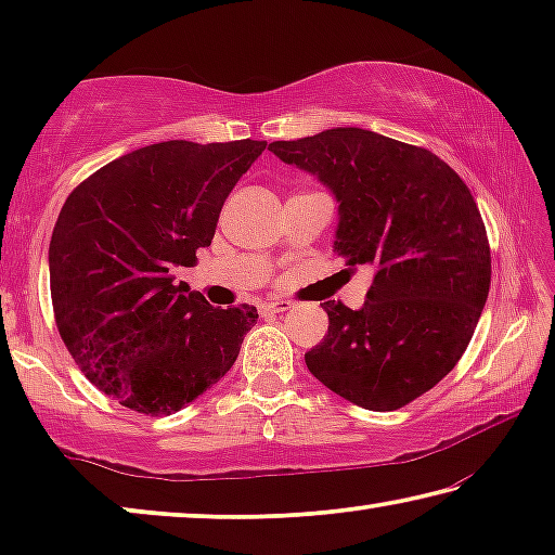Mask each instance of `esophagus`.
<instances>
[{
  "label": "esophagus",
  "instance_id": "obj_1",
  "mask_svg": "<svg viewBox=\"0 0 555 555\" xmlns=\"http://www.w3.org/2000/svg\"><path fill=\"white\" fill-rule=\"evenodd\" d=\"M288 308H291L288 300H267V304L259 306V311L261 315H271V313H284Z\"/></svg>",
  "mask_w": 555,
  "mask_h": 555
}]
</instances>
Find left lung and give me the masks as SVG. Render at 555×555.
I'll list each match as a JSON object with an SVG mask.
<instances>
[{"label":"left lung","mask_w":555,"mask_h":555,"mask_svg":"<svg viewBox=\"0 0 555 555\" xmlns=\"http://www.w3.org/2000/svg\"><path fill=\"white\" fill-rule=\"evenodd\" d=\"M269 152L331 188L337 255L377 269L360 311L323 304L331 325L306 352L308 370L362 409L406 406L455 367L490 294V240L473 193L434 152L367 129H325Z\"/></svg>","instance_id":"left-lung-1"}]
</instances>
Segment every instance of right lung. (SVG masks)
Returning <instances> with one entry per match:
<instances>
[{"label":"right lung","instance_id":"obj_1","mask_svg":"<svg viewBox=\"0 0 555 555\" xmlns=\"http://www.w3.org/2000/svg\"><path fill=\"white\" fill-rule=\"evenodd\" d=\"M264 149L173 139L115 158L65 198L49 247L55 325L121 406L171 416L237 360L257 308H215L171 271L210 247L224 198Z\"/></svg>","mask_w":555,"mask_h":555}]
</instances>
